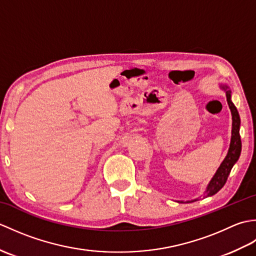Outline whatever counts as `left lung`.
<instances>
[{"mask_svg": "<svg viewBox=\"0 0 256 256\" xmlns=\"http://www.w3.org/2000/svg\"><path fill=\"white\" fill-rule=\"evenodd\" d=\"M220 88L226 92L228 104H229V108L231 110V116H232L231 142H230V148H229V150H228L226 158L221 162L220 167L216 170V174L214 175V177L211 178L209 184H206V188L204 192V198L211 197V196L216 194L222 187L224 186L232 167L234 166V164L238 160V157L241 155V150H242V143H241V138H240L241 120L236 106L233 104V102L231 100V90L226 84H220ZM198 199L199 198H196L192 201H187V202H194V201H197Z\"/></svg>", "mask_w": 256, "mask_h": 256, "instance_id": "8db88e82", "label": "left lung"}]
</instances>
